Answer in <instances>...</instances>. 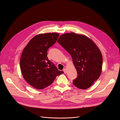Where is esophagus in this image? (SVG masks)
I'll list each match as a JSON object with an SVG mask.
<instances>
[{
    "label": "esophagus",
    "instance_id": "esophagus-1",
    "mask_svg": "<svg viewBox=\"0 0 120 120\" xmlns=\"http://www.w3.org/2000/svg\"><path fill=\"white\" fill-rule=\"evenodd\" d=\"M63 71H64V72L66 74V73H67V70H66V68H64V70H63Z\"/></svg>",
    "mask_w": 120,
    "mask_h": 120
}]
</instances>
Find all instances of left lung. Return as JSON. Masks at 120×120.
Wrapping results in <instances>:
<instances>
[{
	"label": "left lung",
	"mask_w": 120,
	"mask_h": 120,
	"mask_svg": "<svg viewBox=\"0 0 120 120\" xmlns=\"http://www.w3.org/2000/svg\"><path fill=\"white\" fill-rule=\"evenodd\" d=\"M57 42L70 54L76 69L78 75L73 85L80 89H88L101 74L103 57L99 49L89 37L73 33L61 35Z\"/></svg>",
	"instance_id": "1"
}]
</instances>
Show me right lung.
<instances>
[{
    "label": "right lung",
    "mask_w": 120,
    "mask_h": 120,
    "mask_svg": "<svg viewBox=\"0 0 120 120\" xmlns=\"http://www.w3.org/2000/svg\"><path fill=\"white\" fill-rule=\"evenodd\" d=\"M59 34L46 33L38 34L25 47L20 61L23 76L30 85L38 90L51 85L56 77L64 72L49 60L48 49L56 43Z\"/></svg>",
    "instance_id": "obj_1"
}]
</instances>
